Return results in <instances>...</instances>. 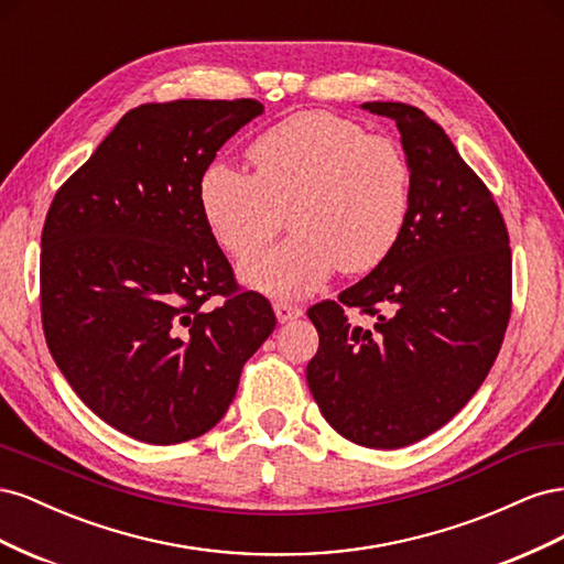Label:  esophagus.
Wrapping results in <instances>:
<instances>
[{
    "label": "esophagus",
    "instance_id": "esophagus-1",
    "mask_svg": "<svg viewBox=\"0 0 564 564\" xmlns=\"http://www.w3.org/2000/svg\"><path fill=\"white\" fill-rule=\"evenodd\" d=\"M275 315H278V322H289V319H296L303 315V311L299 308V305H292V303H275Z\"/></svg>",
    "mask_w": 564,
    "mask_h": 564
}]
</instances>
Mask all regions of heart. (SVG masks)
Instances as JSON below:
<instances>
[{"label":"heart","instance_id":"obj_1","mask_svg":"<svg viewBox=\"0 0 564 564\" xmlns=\"http://www.w3.org/2000/svg\"><path fill=\"white\" fill-rule=\"evenodd\" d=\"M249 160L253 174L212 164L199 181V209L232 259L259 253L289 216L296 232L240 270L256 292L299 299L338 268H377L398 245L412 202V166L388 135L308 110L261 133Z\"/></svg>","mask_w":564,"mask_h":564}]
</instances>
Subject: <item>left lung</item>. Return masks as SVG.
<instances>
[{
    "instance_id": "8db88e82",
    "label": "left lung",
    "mask_w": 564,
    "mask_h": 564,
    "mask_svg": "<svg viewBox=\"0 0 564 564\" xmlns=\"http://www.w3.org/2000/svg\"><path fill=\"white\" fill-rule=\"evenodd\" d=\"M362 108L395 119L412 202L386 259L308 311L319 348L305 379L338 435L398 449L442 429L482 386L510 319L513 265L497 202L445 129L406 104ZM346 307L370 322L350 323Z\"/></svg>"
}]
</instances>
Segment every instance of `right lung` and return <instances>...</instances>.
<instances>
[{
	"label": "right lung",
	"mask_w": 564,
	"mask_h": 564,
	"mask_svg": "<svg viewBox=\"0 0 564 564\" xmlns=\"http://www.w3.org/2000/svg\"><path fill=\"white\" fill-rule=\"evenodd\" d=\"M261 112L253 98L133 108L48 207L46 346L96 416L148 445L212 431L278 324L237 286L199 209L202 174Z\"/></svg>",
	"instance_id": "1"
}]
</instances>
